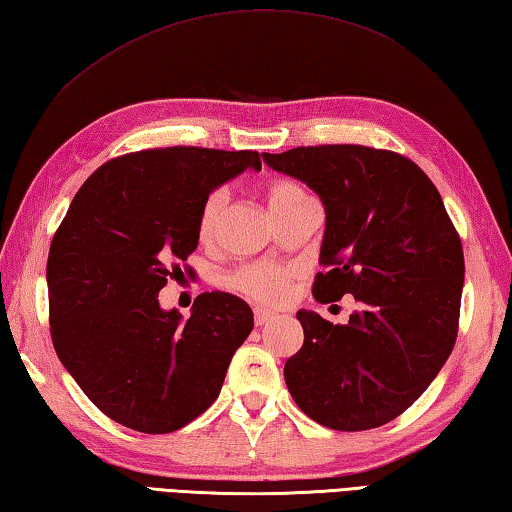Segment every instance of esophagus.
<instances>
[{"label": "esophagus", "instance_id": "esophagus-1", "mask_svg": "<svg viewBox=\"0 0 512 512\" xmlns=\"http://www.w3.org/2000/svg\"><path fill=\"white\" fill-rule=\"evenodd\" d=\"M253 315H255V324H257V327H264V324L275 320V313H271L268 309H262V306H257V309L253 311Z\"/></svg>", "mask_w": 512, "mask_h": 512}]
</instances>
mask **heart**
Wrapping results in <instances>:
<instances>
[{"label": "heart", "instance_id": "b5f03b06", "mask_svg": "<svg viewBox=\"0 0 512 512\" xmlns=\"http://www.w3.org/2000/svg\"><path fill=\"white\" fill-rule=\"evenodd\" d=\"M266 199L273 215H280V212L295 208L297 203L309 201V194L304 192L302 185L280 179L268 185ZM226 201H228V192L224 188L212 190L208 197L203 199L199 217H197V237L201 244H210V241L215 239L219 217L226 208ZM295 277H297L295 268L284 266V264H271V262L246 264L237 268V271L228 277V286L259 304L277 306L286 300L288 293H291Z\"/></svg>", "mask_w": 512, "mask_h": 512}]
</instances>
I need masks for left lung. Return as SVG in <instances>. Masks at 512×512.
Returning a JSON list of instances; mask_svg holds the SVG:
<instances>
[{
  "label": "left lung",
  "instance_id": "1",
  "mask_svg": "<svg viewBox=\"0 0 512 512\" xmlns=\"http://www.w3.org/2000/svg\"><path fill=\"white\" fill-rule=\"evenodd\" d=\"M318 194L327 212L313 297L353 295L347 324L297 311L302 349L284 380L324 427L360 432L403 414L439 374L459 331L463 248L434 183L405 156L365 145L262 154Z\"/></svg>",
  "mask_w": 512,
  "mask_h": 512
}]
</instances>
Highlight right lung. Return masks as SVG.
<instances>
[{
    "instance_id": "right-lung-1",
    "label": "right lung",
    "mask_w": 512,
    "mask_h": 512,
    "mask_svg": "<svg viewBox=\"0 0 512 512\" xmlns=\"http://www.w3.org/2000/svg\"><path fill=\"white\" fill-rule=\"evenodd\" d=\"M248 167L262 170L257 152L179 145L118 156L82 183L55 230L46 262L53 347L116 423L167 434L217 401L253 311L212 291L183 322L161 309L159 291L199 244L203 199Z\"/></svg>"
}]
</instances>
